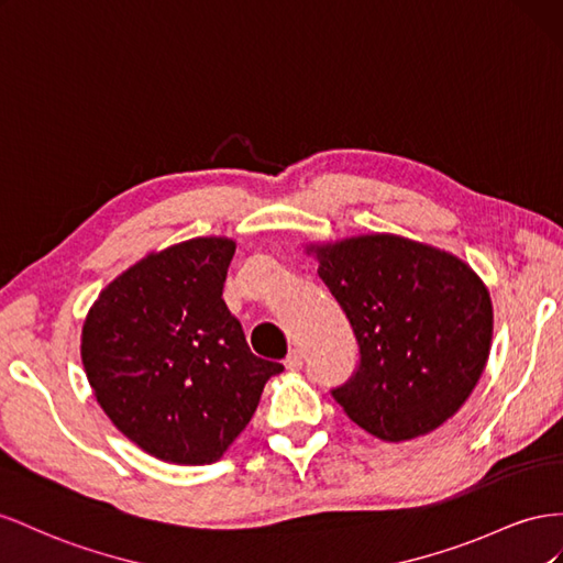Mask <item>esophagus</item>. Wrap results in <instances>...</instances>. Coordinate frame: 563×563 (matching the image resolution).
<instances>
[{
	"instance_id": "esophagus-1",
	"label": "esophagus",
	"mask_w": 563,
	"mask_h": 563,
	"mask_svg": "<svg viewBox=\"0 0 563 563\" xmlns=\"http://www.w3.org/2000/svg\"><path fill=\"white\" fill-rule=\"evenodd\" d=\"M301 365H303V356H301L299 349L287 353V358H285V367H287V371L297 373V371H301Z\"/></svg>"
}]
</instances>
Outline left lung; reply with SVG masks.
Listing matches in <instances>:
<instances>
[{"mask_svg":"<svg viewBox=\"0 0 563 563\" xmlns=\"http://www.w3.org/2000/svg\"><path fill=\"white\" fill-rule=\"evenodd\" d=\"M307 252L358 342L356 373L332 389L349 420L389 443L451 420L490 353L493 303L476 273L455 254L391 233Z\"/></svg>","mask_w":563,"mask_h":563,"instance_id":"8db88e82","label":"left lung"}]
</instances>
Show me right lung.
Returning <instances> with one entry per match:
<instances>
[{"label":"right lung","mask_w":563,"mask_h":563,"mask_svg":"<svg viewBox=\"0 0 563 563\" xmlns=\"http://www.w3.org/2000/svg\"><path fill=\"white\" fill-rule=\"evenodd\" d=\"M235 243L192 238L151 252L93 301L82 363L126 439L172 464H212L240 437L280 363L256 358L221 299Z\"/></svg>","instance_id":"right-lung-1"}]
</instances>
